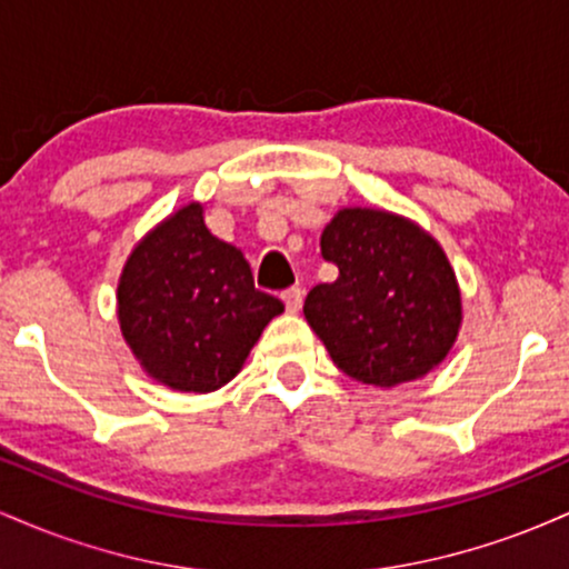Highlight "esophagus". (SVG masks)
I'll return each mask as SVG.
<instances>
[{"label":"esophagus","instance_id":"1","mask_svg":"<svg viewBox=\"0 0 569 569\" xmlns=\"http://www.w3.org/2000/svg\"><path fill=\"white\" fill-rule=\"evenodd\" d=\"M302 299H305V291L302 289H289L283 293V305L289 312H299L302 310Z\"/></svg>","mask_w":569,"mask_h":569}]
</instances>
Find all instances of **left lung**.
Returning a JSON list of instances; mask_svg holds the SVG:
<instances>
[{
	"mask_svg": "<svg viewBox=\"0 0 569 569\" xmlns=\"http://www.w3.org/2000/svg\"><path fill=\"white\" fill-rule=\"evenodd\" d=\"M335 283H318L305 318L337 369L363 385L420 380L449 356L462 293L447 253L417 221L382 208H339L321 232Z\"/></svg>",
	"mask_w": 569,
	"mask_h": 569,
	"instance_id": "left-lung-1",
	"label": "left lung"
}]
</instances>
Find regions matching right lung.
<instances>
[{
	"label": "right lung",
	"instance_id": "right-lung-1",
	"mask_svg": "<svg viewBox=\"0 0 569 569\" xmlns=\"http://www.w3.org/2000/svg\"><path fill=\"white\" fill-rule=\"evenodd\" d=\"M283 302L253 289L243 251L187 202L130 251L117 283V321L136 361L179 393H211L243 369Z\"/></svg>",
	"mask_w": 569,
	"mask_h": 569
}]
</instances>
